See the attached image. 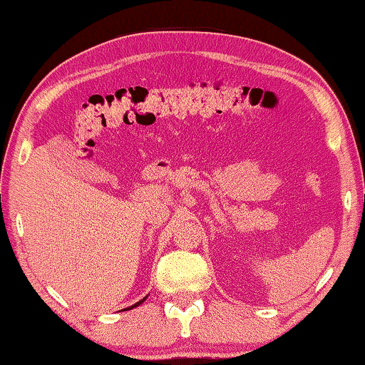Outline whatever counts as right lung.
Wrapping results in <instances>:
<instances>
[{
  "mask_svg": "<svg viewBox=\"0 0 365 365\" xmlns=\"http://www.w3.org/2000/svg\"><path fill=\"white\" fill-rule=\"evenodd\" d=\"M145 299H141V301H138V302H135V304L133 306H130V307H127V311H128V309H133V307H137V306H140L141 304V302H143ZM123 311H125V309H123Z\"/></svg>",
  "mask_w": 365,
  "mask_h": 365,
  "instance_id": "obj_1",
  "label": "right lung"
}]
</instances>
